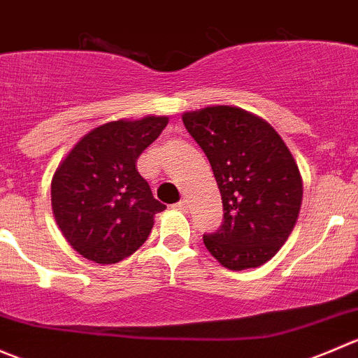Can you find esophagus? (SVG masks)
Listing matches in <instances>:
<instances>
[{
    "instance_id": "esophagus-1",
    "label": "esophagus",
    "mask_w": 358,
    "mask_h": 358,
    "mask_svg": "<svg viewBox=\"0 0 358 358\" xmlns=\"http://www.w3.org/2000/svg\"><path fill=\"white\" fill-rule=\"evenodd\" d=\"M176 208H178V210H187V201L186 200H179L178 203L174 205Z\"/></svg>"
}]
</instances>
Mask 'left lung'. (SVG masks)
Returning <instances> with one entry per match:
<instances>
[{
    "label": "left lung",
    "instance_id": "left-lung-1",
    "mask_svg": "<svg viewBox=\"0 0 358 358\" xmlns=\"http://www.w3.org/2000/svg\"><path fill=\"white\" fill-rule=\"evenodd\" d=\"M182 123L207 155L222 198V224L205 233V247L229 270L261 266L298 221L303 180L291 151L270 123L240 108L186 113Z\"/></svg>",
    "mask_w": 358,
    "mask_h": 358
}]
</instances>
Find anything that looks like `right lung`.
I'll return each mask as SVG.
<instances>
[{
	"label": "right lung",
	"mask_w": 358,
	"mask_h": 358,
	"mask_svg": "<svg viewBox=\"0 0 358 358\" xmlns=\"http://www.w3.org/2000/svg\"><path fill=\"white\" fill-rule=\"evenodd\" d=\"M165 116L111 122L88 132L64 158L52 179V208L76 252L113 264L136 252L150 236L155 200L137 172V158L167 127Z\"/></svg>",
	"instance_id": "right-lung-1"
}]
</instances>
